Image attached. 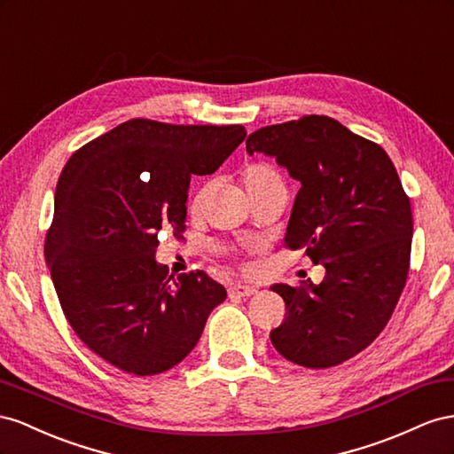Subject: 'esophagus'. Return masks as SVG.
Instances as JSON below:
<instances>
[{"instance_id": "34e87169", "label": "esophagus", "mask_w": 454, "mask_h": 454, "mask_svg": "<svg viewBox=\"0 0 454 454\" xmlns=\"http://www.w3.org/2000/svg\"><path fill=\"white\" fill-rule=\"evenodd\" d=\"M228 293H230V296H238V299H245V296L256 294V289L251 287V285H241V283H238V285H231Z\"/></svg>"}]
</instances>
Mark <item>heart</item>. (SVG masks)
<instances>
[{"label":"heart","mask_w":454,"mask_h":454,"mask_svg":"<svg viewBox=\"0 0 454 454\" xmlns=\"http://www.w3.org/2000/svg\"><path fill=\"white\" fill-rule=\"evenodd\" d=\"M241 180H243L245 190L249 192L251 198L258 196V193L268 190V188L283 184L279 173L274 169V167L264 163V161H254V163H249L247 167H245V169L241 171ZM205 196H207V186L198 188V192L193 193L192 203H190L193 211H196L198 207L203 203Z\"/></svg>","instance_id":"b5f03b06"}]
</instances>
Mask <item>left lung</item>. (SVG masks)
Instances as JSON below:
<instances>
[{"label": "left lung", "mask_w": 454, "mask_h": 454, "mask_svg": "<svg viewBox=\"0 0 454 454\" xmlns=\"http://www.w3.org/2000/svg\"><path fill=\"white\" fill-rule=\"evenodd\" d=\"M247 152L276 155L299 180L287 249H304L325 278L274 285L285 319L270 333L296 365L329 369L365 349L390 321L411 266L412 213L395 167L377 145L327 115L268 125Z\"/></svg>", "instance_id": "1"}]
</instances>
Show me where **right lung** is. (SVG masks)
Listing matches in <instances>:
<instances>
[{"mask_svg": "<svg viewBox=\"0 0 454 454\" xmlns=\"http://www.w3.org/2000/svg\"><path fill=\"white\" fill-rule=\"evenodd\" d=\"M243 125L129 120L75 150L60 173L45 261L70 327L98 357L150 377L198 344L226 289L155 262L160 231L186 230L192 175L215 173Z\"/></svg>", "mask_w": 454, "mask_h": 454, "instance_id": "add662e5", "label": "right lung"}]
</instances>
